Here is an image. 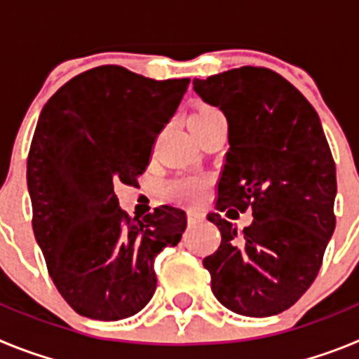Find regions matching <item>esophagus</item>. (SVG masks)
<instances>
[{
    "label": "esophagus",
    "mask_w": 359,
    "mask_h": 359,
    "mask_svg": "<svg viewBox=\"0 0 359 359\" xmlns=\"http://www.w3.org/2000/svg\"><path fill=\"white\" fill-rule=\"evenodd\" d=\"M187 217H189V223H198V221L205 217V214L201 210H189L187 212Z\"/></svg>",
    "instance_id": "34e87169"
}]
</instances>
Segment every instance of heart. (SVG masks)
Returning <instances> with one entry per match:
<instances>
[{"instance_id": "1", "label": "heart", "mask_w": 359, "mask_h": 359, "mask_svg": "<svg viewBox=\"0 0 359 359\" xmlns=\"http://www.w3.org/2000/svg\"><path fill=\"white\" fill-rule=\"evenodd\" d=\"M214 107H201L196 113L190 115V118H199V116L210 115L214 113ZM165 194L170 199L183 203H199L205 194H207V180L199 176H189V177H177L174 182L165 187Z\"/></svg>"}]
</instances>
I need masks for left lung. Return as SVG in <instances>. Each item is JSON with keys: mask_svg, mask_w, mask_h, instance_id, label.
Listing matches in <instances>:
<instances>
[{"mask_svg": "<svg viewBox=\"0 0 359 359\" xmlns=\"http://www.w3.org/2000/svg\"><path fill=\"white\" fill-rule=\"evenodd\" d=\"M192 84L228 122L215 208L253 214L241 233L217 212L207 215L221 231V246L203 261L212 291L237 315H278L315 282L336 226V167L318 113L268 68L243 66Z\"/></svg>", "mask_w": 359, "mask_h": 359, "instance_id": "1", "label": "left lung"}]
</instances>
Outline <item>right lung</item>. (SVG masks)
I'll return each instance as SVG.
<instances>
[{"label":"right lung","instance_id":"1","mask_svg":"<svg viewBox=\"0 0 359 359\" xmlns=\"http://www.w3.org/2000/svg\"><path fill=\"white\" fill-rule=\"evenodd\" d=\"M189 82L98 66L66 82L41 111L27 163L32 226L53 284L79 315H136L156 290V255L182 241L185 212L161 205L129 217L115 187L144 174Z\"/></svg>","mask_w":359,"mask_h":359}]
</instances>
